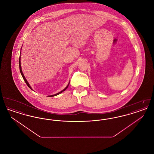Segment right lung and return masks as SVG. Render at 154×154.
Listing matches in <instances>:
<instances>
[{
  "mask_svg": "<svg viewBox=\"0 0 154 154\" xmlns=\"http://www.w3.org/2000/svg\"><path fill=\"white\" fill-rule=\"evenodd\" d=\"M19 66H20V73L21 74V75H22V78H23V79L25 81V82H26V85L28 86V87L30 88V89H31L32 90H33L32 88H31V87H30V85H29V84L28 83V81L26 80V79H25V76H24V75H23V74L22 73V69H21V57H20V59H19ZM69 83H70V82H69V84H68V85H67V87H66V88H65L64 89H63L62 91H60V92H59L58 93H57V94H55V95H52L48 96L49 97H53V96H55L58 95L59 94H61L62 92H63V91H65V90H66L67 88L68 87V86H69Z\"/></svg>",
  "mask_w": 154,
  "mask_h": 154,
  "instance_id": "add662e5",
  "label": "right lung"
}]
</instances>
